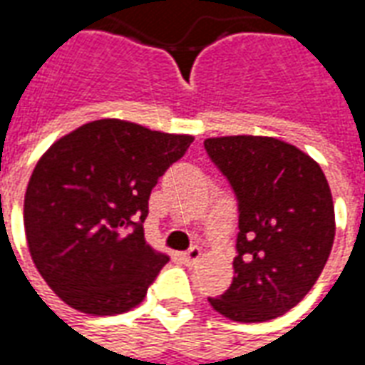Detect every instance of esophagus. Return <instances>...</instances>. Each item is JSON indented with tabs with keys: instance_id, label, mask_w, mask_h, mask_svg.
<instances>
[{
	"instance_id": "1",
	"label": "esophagus",
	"mask_w": 365,
	"mask_h": 365,
	"mask_svg": "<svg viewBox=\"0 0 365 365\" xmlns=\"http://www.w3.org/2000/svg\"><path fill=\"white\" fill-rule=\"evenodd\" d=\"M199 258H201V250H199L197 246H193V248H190L187 252L182 254L183 264H187V266H193V264H195Z\"/></svg>"
}]
</instances>
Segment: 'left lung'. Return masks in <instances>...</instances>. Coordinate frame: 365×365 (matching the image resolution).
<instances>
[{"instance_id": "obj_1", "label": "left lung", "mask_w": 365, "mask_h": 365, "mask_svg": "<svg viewBox=\"0 0 365 365\" xmlns=\"http://www.w3.org/2000/svg\"><path fill=\"white\" fill-rule=\"evenodd\" d=\"M205 150L240 211L235 277L209 303L230 321L275 319L313 289L329 260L336 232L329 182L309 154L274 136H213Z\"/></svg>"}]
</instances>
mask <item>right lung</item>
Wrapping results in <instances>:
<instances>
[{
  "label": "right lung",
  "instance_id": "add662e5",
  "mask_svg": "<svg viewBox=\"0 0 365 365\" xmlns=\"http://www.w3.org/2000/svg\"><path fill=\"white\" fill-rule=\"evenodd\" d=\"M191 143V135L99 119L41 156L25 193V235L38 274L66 305L105 317L143 303L170 258L144 240L140 222L152 187Z\"/></svg>",
  "mask_w": 365,
  "mask_h": 365
}]
</instances>
